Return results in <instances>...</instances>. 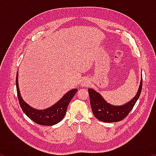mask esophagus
Segmentation results:
<instances>
[{"label": "esophagus", "mask_w": 156, "mask_h": 156, "mask_svg": "<svg viewBox=\"0 0 156 156\" xmlns=\"http://www.w3.org/2000/svg\"><path fill=\"white\" fill-rule=\"evenodd\" d=\"M89 82L87 80H86V79H84V80H83V82H82L81 85L83 87H87L89 86Z\"/></svg>", "instance_id": "obj_1"}]
</instances>
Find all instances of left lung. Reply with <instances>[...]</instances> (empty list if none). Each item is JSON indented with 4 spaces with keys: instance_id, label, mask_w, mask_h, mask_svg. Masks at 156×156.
Masks as SVG:
<instances>
[{
    "instance_id": "1",
    "label": "left lung",
    "mask_w": 156,
    "mask_h": 156,
    "mask_svg": "<svg viewBox=\"0 0 156 156\" xmlns=\"http://www.w3.org/2000/svg\"><path fill=\"white\" fill-rule=\"evenodd\" d=\"M142 87V78L138 92L133 98L125 105L115 106L107 102L98 92L92 89H89L88 92L90 98L92 112L98 120L105 122H119L126 118L135 105L139 98Z\"/></svg>"
}]
</instances>
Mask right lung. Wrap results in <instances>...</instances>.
<instances>
[{"mask_svg": "<svg viewBox=\"0 0 156 156\" xmlns=\"http://www.w3.org/2000/svg\"><path fill=\"white\" fill-rule=\"evenodd\" d=\"M16 83L18 101H19L20 106L22 108L23 112L34 122L44 126L54 125L60 122L64 118L66 112H67L68 105L78 91L77 89L70 90L67 94H65V96H63L59 101H58L51 107L43 110H38L30 107L21 97L19 87H18V72L16 74Z\"/></svg>", "mask_w": 156, "mask_h": 156, "instance_id": "right-lung-1", "label": "right lung"}]
</instances>
